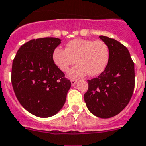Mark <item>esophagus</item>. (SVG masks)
Wrapping results in <instances>:
<instances>
[{
  "label": "esophagus",
  "instance_id": "34e87169",
  "mask_svg": "<svg viewBox=\"0 0 146 146\" xmlns=\"http://www.w3.org/2000/svg\"><path fill=\"white\" fill-rule=\"evenodd\" d=\"M77 81H78L77 79H71V84H72V85H75L76 83L77 82Z\"/></svg>",
  "mask_w": 146,
  "mask_h": 146
}]
</instances>
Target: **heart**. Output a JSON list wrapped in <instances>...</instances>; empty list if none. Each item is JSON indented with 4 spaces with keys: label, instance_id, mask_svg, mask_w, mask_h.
Segmentation results:
<instances>
[{
    "label": "heart",
    "instance_id": "obj_1",
    "mask_svg": "<svg viewBox=\"0 0 146 146\" xmlns=\"http://www.w3.org/2000/svg\"><path fill=\"white\" fill-rule=\"evenodd\" d=\"M109 56L108 46L104 41L77 38L67 43L65 50L60 47L55 49L52 58L55 65L64 73L76 62L78 64L70 70L68 76L77 78L88 73L90 76L101 74L107 67Z\"/></svg>",
    "mask_w": 146,
    "mask_h": 146
}]
</instances>
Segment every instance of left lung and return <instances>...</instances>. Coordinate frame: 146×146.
<instances>
[{
	"mask_svg": "<svg viewBox=\"0 0 146 146\" xmlns=\"http://www.w3.org/2000/svg\"><path fill=\"white\" fill-rule=\"evenodd\" d=\"M100 38L108 46V63L99 76L88 80L84 100L91 113L107 119L119 113L131 98L135 84L134 64L121 43L103 35Z\"/></svg>",
	"mask_w": 146,
	"mask_h": 146,
	"instance_id": "8db88e82",
	"label": "left lung"
}]
</instances>
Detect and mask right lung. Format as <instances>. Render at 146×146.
<instances>
[{"label":"right lung","instance_id":"add662e5","mask_svg":"<svg viewBox=\"0 0 146 146\" xmlns=\"http://www.w3.org/2000/svg\"><path fill=\"white\" fill-rule=\"evenodd\" d=\"M60 44L57 38L33 39L21 46L13 60L11 80L15 96L36 117L56 114L71 87L70 81L52 61V52Z\"/></svg>","mask_w":146,"mask_h":146}]
</instances>
